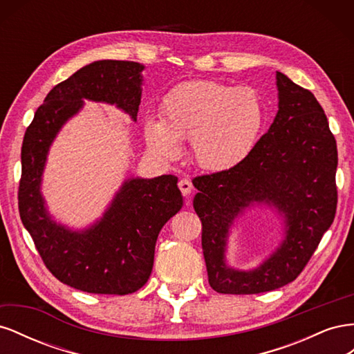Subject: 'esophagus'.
<instances>
[{
    "instance_id": "esophagus-1",
    "label": "esophagus",
    "mask_w": 354,
    "mask_h": 354,
    "mask_svg": "<svg viewBox=\"0 0 354 354\" xmlns=\"http://www.w3.org/2000/svg\"><path fill=\"white\" fill-rule=\"evenodd\" d=\"M178 189L181 190V194H183L185 196L190 195V192H192V183H190V180H189V178H181V180L178 181Z\"/></svg>"
}]
</instances>
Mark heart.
Returning a JSON list of instances; mask_svg holds the SVG:
<instances>
[{"instance_id": "heart-1", "label": "heart", "mask_w": 354, "mask_h": 354, "mask_svg": "<svg viewBox=\"0 0 354 354\" xmlns=\"http://www.w3.org/2000/svg\"><path fill=\"white\" fill-rule=\"evenodd\" d=\"M263 124V103L254 90L187 81L167 93L160 121H146L145 138L149 151L164 160L176 159L178 142L190 140V153L201 168L224 171L250 156Z\"/></svg>"}]
</instances>
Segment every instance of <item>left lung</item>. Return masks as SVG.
Here are the masks:
<instances>
[{
	"mask_svg": "<svg viewBox=\"0 0 354 354\" xmlns=\"http://www.w3.org/2000/svg\"><path fill=\"white\" fill-rule=\"evenodd\" d=\"M274 121L250 156L234 168L194 178V208L202 221L208 282L220 294H260L297 279L337 211V142L315 95L276 72ZM254 205L274 209L284 239L259 268L225 261L230 229Z\"/></svg>",
	"mask_w": 354,
	"mask_h": 354,
	"instance_id": "1",
	"label": "left lung"
}]
</instances>
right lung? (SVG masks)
Wrapping results in <instances>:
<instances>
[{"label": "right lung", "mask_w": 354, "mask_h": 354, "mask_svg": "<svg viewBox=\"0 0 354 354\" xmlns=\"http://www.w3.org/2000/svg\"><path fill=\"white\" fill-rule=\"evenodd\" d=\"M145 66L97 60L53 88L24 137L19 212L47 269L90 294L125 295L152 273L155 245L164 224L183 207L176 176L127 178L100 220L72 230L53 220L41 194L50 146L84 100L115 104L137 121Z\"/></svg>", "instance_id": "1"}]
</instances>
